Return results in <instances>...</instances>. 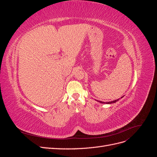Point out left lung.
<instances>
[{
	"mask_svg": "<svg viewBox=\"0 0 157 157\" xmlns=\"http://www.w3.org/2000/svg\"><path fill=\"white\" fill-rule=\"evenodd\" d=\"M122 97H121V98H122ZM118 99H116V100H114V101H109V102H106V103H104V102H103V101H98L99 102H100V103H107V104H110V103H115V102H117V101H118Z\"/></svg>",
	"mask_w": 157,
	"mask_h": 157,
	"instance_id": "left-lung-1",
	"label": "left lung"
}]
</instances>
